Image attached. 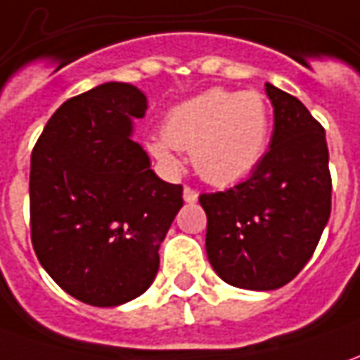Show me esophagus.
I'll use <instances>...</instances> for the list:
<instances>
[{
  "instance_id": "obj_1",
  "label": "esophagus",
  "mask_w": 360,
  "mask_h": 360,
  "mask_svg": "<svg viewBox=\"0 0 360 360\" xmlns=\"http://www.w3.org/2000/svg\"><path fill=\"white\" fill-rule=\"evenodd\" d=\"M183 199H185V202H197L199 193L195 189H191V187H185V189H183Z\"/></svg>"
}]
</instances>
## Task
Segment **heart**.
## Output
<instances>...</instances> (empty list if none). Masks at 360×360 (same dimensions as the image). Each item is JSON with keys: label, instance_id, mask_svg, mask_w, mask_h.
I'll return each instance as SVG.
<instances>
[{"label": "heart", "instance_id": "b5f03b06", "mask_svg": "<svg viewBox=\"0 0 360 360\" xmlns=\"http://www.w3.org/2000/svg\"><path fill=\"white\" fill-rule=\"evenodd\" d=\"M268 138L270 110L262 94L211 88L171 110L163 134L149 139L148 149L167 167H177V149L191 151L200 177L226 187L258 167Z\"/></svg>", "mask_w": 360, "mask_h": 360}]
</instances>
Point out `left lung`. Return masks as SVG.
Returning a JSON list of instances; mask_svg holds the SVG:
<instances>
[{
	"instance_id": "8db88e82",
	"label": "left lung",
	"mask_w": 360,
	"mask_h": 360,
	"mask_svg": "<svg viewBox=\"0 0 360 360\" xmlns=\"http://www.w3.org/2000/svg\"><path fill=\"white\" fill-rule=\"evenodd\" d=\"M270 149L246 181L200 195L212 270L242 290L270 292L309 262L331 214L325 129L292 94L266 82Z\"/></svg>"
}]
</instances>
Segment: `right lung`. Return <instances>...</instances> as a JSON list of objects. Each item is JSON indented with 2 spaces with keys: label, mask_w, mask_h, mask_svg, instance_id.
I'll use <instances>...</instances> for the list:
<instances>
[{
  "label": "right lung",
  "mask_w": 360,
  "mask_h": 360,
  "mask_svg": "<svg viewBox=\"0 0 360 360\" xmlns=\"http://www.w3.org/2000/svg\"><path fill=\"white\" fill-rule=\"evenodd\" d=\"M148 98L106 82L67 100L31 153V240L55 282L80 302L114 307L148 290L183 187L160 179L131 139Z\"/></svg>",
  "instance_id": "add662e5"
}]
</instances>
